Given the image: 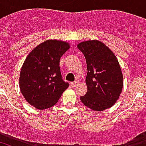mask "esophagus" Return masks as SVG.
I'll return each mask as SVG.
<instances>
[{"instance_id": "obj_1", "label": "esophagus", "mask_w": 146, "mask_h": 146, "mask_svg": "<svg viewBox=\"0 0 146 146\" xmlns=\"http://www.w3.org/2000/svg\"><path fill=\"white\" fill-rule=\"evenodd\" d=\"M78 84H79V82L76 80V81H74V82L71 83V86H72L73 88H74V87H76V86L78 85Z\"/></svg>"}]
</instances>
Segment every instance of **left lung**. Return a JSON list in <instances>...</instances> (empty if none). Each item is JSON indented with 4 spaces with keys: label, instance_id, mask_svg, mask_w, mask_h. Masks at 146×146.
I'll return each instance as SVG.
<instances>
[{
    "label": "left lung",
    "instance_id": "8db88e82",
    "mask_svg": "<svg viewBox=\"0 0 146 146\" xmlns=\"http://www.w3.org/2000/svg\"><path fill=\"white\" fill-rule=\"evenodd\" d=\"M77 48L85 56L88 73L83 104L94 111H104L115 104L122 92L123 73L113 51L98 40L79 43Z\"/></svg>",
    "mask_w": 146,
    "mask_h": 146
}]
</instances>
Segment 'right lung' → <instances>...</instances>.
<instances>
[{
    "label": "right lung",
    "mask_w": 146,
    "mask_h": 146,
    "mask_svg": "<svg viewBox=\"0 0 146 146\" xmlns=\"http://www.w3.org/2000/svg\"><path fill=\"white\" fill-rule=\"evenodd\" d=\"M70 44L59 40H47L33 48L21 68L19 88L27 102L37 110L56 104L69 84L61 76L59 62Z\"/></svg>",
    "instance_id": "add662e5"
}]
</instances>
